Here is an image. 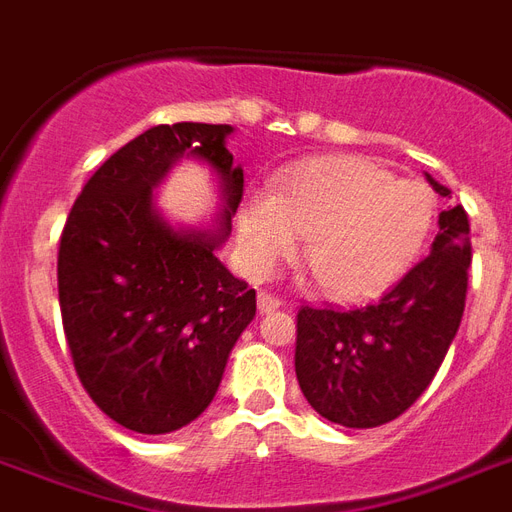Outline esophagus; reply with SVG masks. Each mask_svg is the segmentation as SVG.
Instances as JSON below:
<instances>
[{
    "label": "esophagus",
    "instance_id": "obj_1",
    "mask_svg": "<svg viewBox=\"0 0 512 512\" xmlns=\"http://www.w3.org/2000/svg\"><path fill=\"white\" fill-rule=\"evenodd\" d=\"M281 297L271 295V292H260L257 295V308H260V313H271V311H279L281 308Z\"/></svg>",
    "mask_w": 512,
    "mask_h": 512
}]
</instances>
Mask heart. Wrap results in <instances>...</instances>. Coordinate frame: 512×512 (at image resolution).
I'll list each match as a JSON object with an SVG mask.
<instances>
[{"label":"heart","instance_id":"b5f03b06","mask_svg":"<svg viewBox=\"0 0 512 512\" xmlns=\"http://www.w3.org/2000/svg\"><path fill=\"white\" fill-rule=\"evenodd\" d=\"M436 193L420 177L390 175L374 159L329 154L297 162L252 193L239 215L249 271L265 279L297 255L324 295H374L414 263L428 241Z\"/></svg>","mask_w":512,"mask_h":512}]
</instances>
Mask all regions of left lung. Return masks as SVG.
Listing matches in <instances>:
<instances>
[{
    "label": "left lung",
    "instance_id": "1",
    "mask_svg": "<svg viewBox=\"0 0 512 512\" xmlns=\"http://www.w3.org/2000/svg\"><path fill=\"white\" fill-rule=\"evenodd\" d=\"M441 196L449 188L428 175ZM470 268L468 212L438 215V236L404 279L364 308L297 311L295 372L308 404L345 428L396 420L425 393L460 329Z\"/></svg>",
    "mask_w": 512,
    "mask_h": 512
}]
</instances>
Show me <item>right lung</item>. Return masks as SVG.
<instances>
[{
	"label": "right lung",
	"mask_w": 512,
	"mask_h": 512,
	"mask_svg": "<svg viewBox=\"0 0 512 512\" xmlns=\"http://www.w3.org/2000/svg\"><path fill=\"white\" fill-rule=\"evenodd\" d=\"M231 124L151 127L84 183L58 249L63 332L79 382L122 428L159 436L196 420L255 316V289L217 247L244 196V170L225 148ZM180 155L224 180L226 215L209 232L172 229L153 188Z\"/></svg>",
	"instance_id": "add662e5"
}]
</instances>
